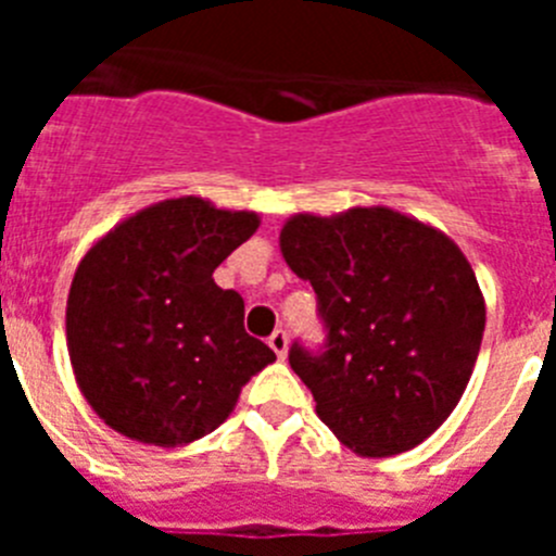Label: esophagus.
I'll list each match as a JSON object with an SVG mask.
<instances>
[{"instance_id": "obj_1", "label": "esophagus", "mask_w": 556, "mask_h": 556, "mask_svg": "<svg viewBox=\"0 0 556 556\" xmlns=\"http://www.w3.org/2000/svg\"><path fill=\"white\" fill-rule=\"evenodd\" d=\"M269 348H273L275 356L278 358H287V353H289L287 331H281V328H278V331H273V337H269Z\"/></svg>"}]
</instances>
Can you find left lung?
Returning <instances> with one entry per match:
<instances>
[{
	"label": "left lung",
	"instance_id": "obj_1",
	"mask_svg": "<svg viewBox=\"0 0 556 556\" xmlns=\"http://www.w3.org/2000/svg\"><path fill=\"white\" fill-rule=\"evenodd\" d=\"M281 253L320 301L328 345L289 365L358 456L412 451L448 420L484 333V294L459 244L387 205L294 214Z\"/></svg>",
	"mask_w": 556,
	"mask_h": 556
}]
</instances>
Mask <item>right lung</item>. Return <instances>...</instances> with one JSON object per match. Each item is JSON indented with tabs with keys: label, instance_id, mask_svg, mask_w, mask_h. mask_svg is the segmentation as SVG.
Listing matches in <instances>:
<instances>
[{
	"label": "right lung",
	"instance_id": "right-lung-1",
	"mask_svg": "<svg viewBox=\"0 0 556 556\" xmlns=\"http://www.w3.org/2000/svg\"><path fill=\"white\" fill-rule=\"evenodd\" d=\"M255 211L172 198L113 225L80 258L66 345L88 406L127 440L178 448L223 426L275 353L214 269L258 230Z\"/></svg>",
	"mask_w": 556,
	"mask_h": 556
}]
</instances>
